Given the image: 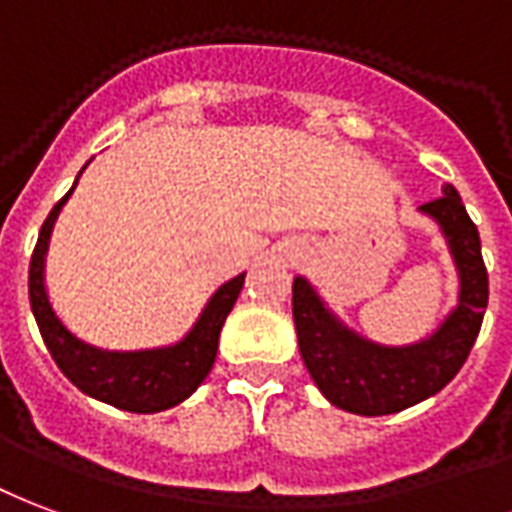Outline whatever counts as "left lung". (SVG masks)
<instances>
[{
	"label": "left lung",
	"mask_w": 512,
	"mask_h": 512,
	"mask_svg": "<svg viewBox=\"0 0 512 512\" xmlns=\"http://www.w3.org/2000/svg\"><path fill=\"white\" fill-rule=\"evenodd\" d=\"M420 212L439 223L461 281L458 305L431 338L412 346L368 341L324 305L311 283L294 278L292 313L302 363L324 398L343 412L379 417L420 404L461 371L477 341L488 305V272L477 226L453 185H445L442 196L423 204Z\"/></svg>",
	"instance_id": "left-lung-1"
}]
</instances>
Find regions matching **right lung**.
<instances>
[{
	"mask_svg": "<svg viewBox=\"0 0 512 512\" xmlns=\"http://www.w3.org/2000/svg\"><path fill=\"white\" fill-rule=\"evenodd\" d=\"M70 193L73 188L48 212L46 223L37 234L32 261H29V302H32V313H35V322L48 352L59 365V371L76 384L81 393L92 395L103 404L138 414L163 412V409L182 404L190 393H196V387L212 371L215 354H218L220 327L240 297L245 272L223 283L218 292L212 294L207 308L201 311L199 322L174 346L144 349V352H106L98 346H89L59 322V316L48 302L46 283H43L48 237Z\"/></svg>",
	"mask_w": 512,
	"mask_h": 512,
	"instance_id": "right-lung-1",
	"label": "right lung"
}]
</instances>
